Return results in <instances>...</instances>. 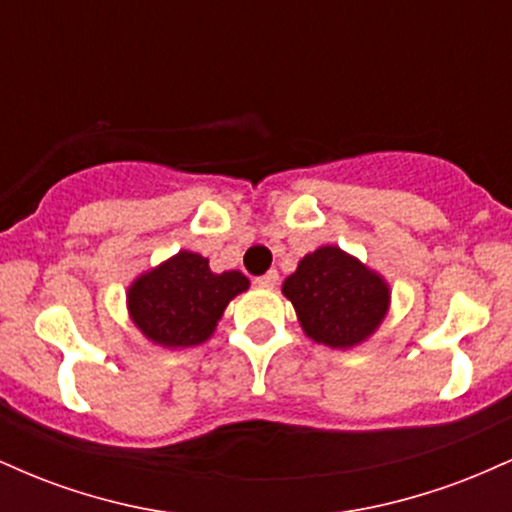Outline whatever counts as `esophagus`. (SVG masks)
Wrapping results in <instances>:
<instances>
[{
	"mask_svg": "<svg viewBox=\"0 0 512 512\" xmlns=\"http://www.w3.org/2000/svg\"><path fill=\"white\" fill-rule=\"evenodd\" d=\"M255 284L260 286V289H274V286L279 284V272H276V269H269L267 274L257 276V279H255Z\"/></svg>",
	"mask_w": 512,
	"mask_h": 512,
	"instance_id": "34e87169",
	"label": "esophagus"
}]
</instances>
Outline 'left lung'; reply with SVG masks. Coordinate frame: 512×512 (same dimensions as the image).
Wrapping results in <instances>:
<instances>
[{"label": "left lung", "mask_w": 512, "mask_h": 512, "mask_svg": "<svg viewBox=\"0 0 512 512\" xmlns=\"http://www.w3.org/2000/svg\"><path fill=\"white\" fill-rule=\"evenodd\" d=\"M289 298L305 337L330 349H354L373 337L390 310V284L358 257L337 245H322L286 276Z\"/></svg>", "instance_id": "8db88e82"}]
</instances>
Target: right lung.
<instances>
[{"instance_id": "obj_1", "label": "right lung", "mask_w": 512, "mask_h": 512, "mask_svg": "<svg viewBox=\"0 0 512 512\" xmlns=\"http://www.w3.org/2000/svg\"><path fill=\"white\" fill-rule=\"evenodd\" d=\"M248 289L250 279L238 269L216 274L207 257L180 250L129 284L127 313L151 344L187 349L207 342L226 305Z\"/></svg>"}]
</instances>
